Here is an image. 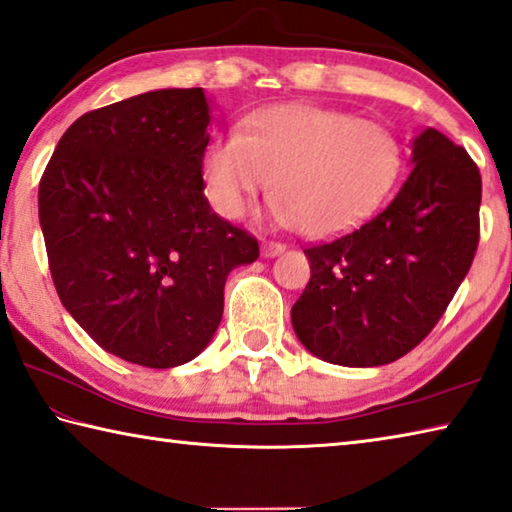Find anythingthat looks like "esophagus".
I'll return each instance as SVG.
<instances>
[{
  "mask_svg": "<svg viewBox=\"0 0 512 512\" xmlns=\"http://www.w3.org/2000/svg\"><path fill=\"white\" fill-rule=\"evenodd\" d=\"M261 251H263L265 258H274V256H279V254H283V251H286V245H281V242H272V240H263Z\"/></svg>",
  "mask_w": 512,
  "mask_h": 512,
  "instance_id": "obj_1",
  "label": "esophagus"
}]
</instances>
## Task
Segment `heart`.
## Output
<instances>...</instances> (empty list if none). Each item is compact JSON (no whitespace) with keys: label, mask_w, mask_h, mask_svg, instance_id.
Returning a JSON list of instances; mask_svg holds the SVG:
<instances>
[{"label":"heart","mask_w":512,"mask_h":512,"mask_svg":"<svg viewBox=\"0 0 512 512\" xmlns=\"http://www.w3.org/2000/svg\"><path fill=\"white\" fill-rule=\"evenodd\" d=\"M401 147L376 122L311 104H279L224 133L204 152L201 177L222 217H240L274 188L276 220L308 238H333L365 222L395 186Z\"/></svg>","instance_id":"heart-1"}]
</instances>
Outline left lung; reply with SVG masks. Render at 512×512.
Wrapping results in <instances>:
<instances>
[{"instance_id":"obj_1","label":"left lung","mask_w":512,"mask_h":512,"mask_svg":"<svg viewBox=\"0 0 512 512\" xmlns=\"http://www.w3.org/2000/svg\"><path fill=\"white\" fill-rule=\"evenodd\" d=\"M413 170L397 197L356 231L304 249L311 281L292 329L333 365L376 367L433 331L479 247L481 174L445 133L413 140Z\"/></svg>"}]
</instances>
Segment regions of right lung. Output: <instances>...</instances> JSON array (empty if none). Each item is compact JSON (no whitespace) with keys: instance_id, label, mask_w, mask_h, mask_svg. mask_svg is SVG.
Returning <instances> with one entry per match:
<instances>
[{"instance_id":"right-lung-1","label":"right lung","mask_w":512,"mask_h":512,"mask_svg":"<svg viewBox=\"0 0 512 512\" xmlns=\"http://www.w3.org/2000/svg\"><path fill=\"white\" fill-rule=\"evenodd\" d=\"M211 108L165 88L81 115L38 188L58 297L99 347L167 370L211 342L226 276L258 240L213 213L201 161Z\"/></svg>"}]
</instances>
